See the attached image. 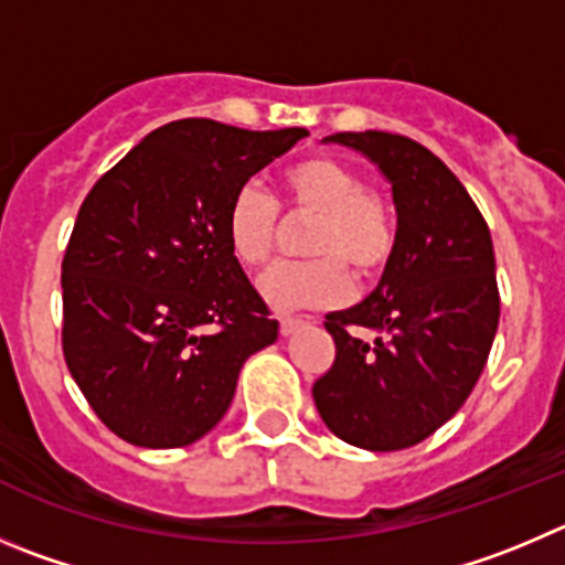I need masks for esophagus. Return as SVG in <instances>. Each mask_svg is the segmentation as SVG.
<instances>
[{
	"mask_svg": "<svg viewBox=\"0 0 565 565\" xmlns=\"http://www.w3.org/2000/svg\"><path fill=\"white\" fill-rule=\"evenodd\" d=\"M307 323H309V320H303V318H281V334L284 337L295 334V331L303 329Z\"/></svg>",
	"mask_w": 565,
	"mask_h": 565,
	"instance_id": "esophagus-1",
	"label": "esophagus"
}]
</instances>
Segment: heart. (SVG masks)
<instances>
[{
	"label": "heart",
	"instance_id": "heart-1",
	"mask_svg": "<svg viewBox=\"0 0 565 565\" xmlns=\"http://www.w3.org/2000/svg\"><path fill=\"white\" fill-rule=\"evenodd\" d=\"M284 209L312 217L303 253L307 262H278L258 276V292L276 309L334 307L351 278H376L395 253L393 209L348 163L312 156L284 172ZM231 256L245 267L265 265L278 239V203L256 183L236 189L225 211Z\"/></svg>",
	"mask_w": 565,
	"mask_h": 565
}]
</instances>
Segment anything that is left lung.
I'll return each mask as SVG.
<instances>
[{
	"mask_svg": "<svg viewBox=\"0 0 565 565\" xmlns=\"http://www.w3.org/2000/svg\"><path fill=\"white\" fill-rule=\"evenodd\" d=\"M326 141L379 163L398 242L379 287L326 315L337 354L315 382V407L351 446L409 449L466 404L484 371L499 326L493 242L466 186L418 141L384 130Z\"/></svg>",
	"mask_w": 565,
	"mask_h": 565,
	"instance_id": "obj_1",
	"label": "left lung"
}]
</instances>
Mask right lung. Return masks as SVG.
Returning <instances> with one entry per match:
<instances>
[{
    "mask_svg": "<svg viewBox=\"0 0 565 565\" xmlns=\"http://www.w3.org/2000/svg\"><path fill=\"white\" fill-rule=\"evenodd\" d=\"M307 128L178 119L92 186L63 253V360L114 435L178 449L217 426L278 320L225 239V211Z\"/></svg>",
    "mask_w": 565,
    "mask_h": 565,
    "instance_id": "obj_1",
    "label": "right lung"
}]
</instances>
